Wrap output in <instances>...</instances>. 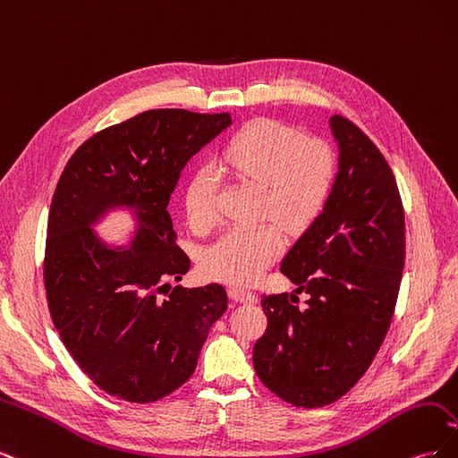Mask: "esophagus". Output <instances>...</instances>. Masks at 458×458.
I'll use <instances>...</instances> for the list:
<instances>
[{"instance_id": "1", "label": "esophagus", "mask_w": 458, "mask_h": 458, "mask_svg": "<svg viewBox=\"0 0 458 458\" xmlns=\"http://www.w3.org/2000/svg\"><path fill=\"white\" fill-rule=\"evenodd\" d=\"M229 296L234 301H241V303H256L258 296L250 290H244V288H229Z\"/></svg>"}]
</instances>
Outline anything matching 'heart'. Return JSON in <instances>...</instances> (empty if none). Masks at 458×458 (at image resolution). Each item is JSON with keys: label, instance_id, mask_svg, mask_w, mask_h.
Listing matches in <instances>:
<instances>
[{"label": "heart", "instance_id": "1", "mask_svg": "<svg viewBox=\"0 0 458 458\" xmlns=\"http://www.w3.org/2000/svg\"><path fill=\"white\" fill-rule=\"evenodd\" d=\"M225 170L261 185V217L288 233L308 231L323 214L336 182V158L323 143H308L300 131L275 120H254L233 137ZM219 179L200 170L185 189V214L192 229L210 231L219 221ZM276 224L234 227L208 248V275L229 284H252L284 250Z\"/></svg>", "mask_w": 458, "mask_h": 458}]
</instances>
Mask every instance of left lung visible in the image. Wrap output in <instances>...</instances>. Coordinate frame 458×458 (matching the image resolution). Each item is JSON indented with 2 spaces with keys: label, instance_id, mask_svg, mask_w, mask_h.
<instances>
[{
  "label": "left lung",
  "instance_id": "1",
  "mask_svg": "<svg viewBox=\"0 0 458 458\" xmlns=\"http://www.w3.org/2000/svg\"><path fill=\"white\" fill-rule=\"evenodd\" d=\"M340 160L323 214L281 261L310 294L261 298L267 330L254 345L263 386L303 409L330 405L370 367L390 328L405 266V212L390 164L345 116H332Z\"/></svg>",
  "mask_w": 458,
  "mask_h": 458
}]
</instances>
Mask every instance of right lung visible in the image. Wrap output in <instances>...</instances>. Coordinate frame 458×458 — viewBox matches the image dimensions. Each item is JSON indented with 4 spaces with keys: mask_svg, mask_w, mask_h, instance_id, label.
<instances>
[{
    "mask_svg": "<svg viewBox=\"0 0 458 458\" xmlns=\"http://www.w3.org/2000/svg\"><path fill=\"white\" fill-rule=\"evenodd\" d=\"M229 123V113L145 110L91 135L59 177L44 258L47 306L68 353L108 395L152 403L175 392L227 310L221 284H168L182 281L191 259L165 208L191 157ZM116 205L140 221L130 251L90 231Z\"/></svg>",
    "mask_w": 458,
    "mask_h": 458,
    "instance_id": "add662e5",
    "label": "right lung"
}]
</instances>
